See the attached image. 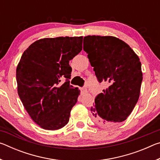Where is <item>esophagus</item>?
I'll return each mask as SVG.
<instances>
[{"instance_id":"34e87169","label":"esophagus","mask_w":160,"mask_h":160,"mask_svg":"<svg viewBox=\"0 0 160 160\" xmlns=\"http://www.w3.org/2000/svg\"><path fill=\"white\" fill-rule=\"evenodd\" d=\"M80 89L81 92H82V94L87 92V88H80Z\"/></svg>"}]
</instances>
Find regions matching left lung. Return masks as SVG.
I'll use <instances>...</instances> for the list:
<instances>
[{
    "mask_svg": "<svg viewBox=\"0 0 160 160\" xmlns=\"http://www.w3.org/2000/svg\"><path fill=\"white\" fill-rule=\"evenodd\" d=\"M83 49L97 80L107 85L90 109L93 121L102 126L123 122L139 99L142 80L140 58L126 42L112 36L85 37Z\"/></svg>",
    "mask_w": 160,
    "mask_h": 160,
    "instance_id": "8db88e82",
    "label": "left lung"
}]
</instances>
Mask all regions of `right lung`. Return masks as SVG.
Masks as SVG:
<instances>
[{"label": "right lung", "instance_id": "add662e5", "mask_svg": "<svg viewBox=\"0 0 160 160\" xmlns=\"http://www.w3.org/2000/svg\"><path fill=\"white\" fill-rule=\"evenodd\" d=\"M82 37L44 38L24 51L16 70L18 92L37 125L55 131L68 123L80 90L70 85L69 61L82 49ZM66 78L62 84L61 80Z\"/></svg>", "mask_w": 160, "mask_h": 160}]
</instances>
